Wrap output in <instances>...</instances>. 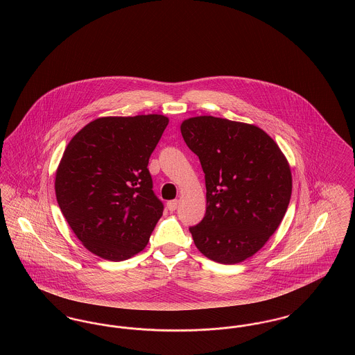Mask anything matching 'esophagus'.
<instances>
[{"mask_svg":"<svg viewBox=\"0 0 355 355\" xmlns=\"http://www.w3.org/2000/svg\"><path fill=\"white\" fill-rule=\"evenodd\" d=\"M177 207H178V200H171L167 202V209L170 212H174L177 209Z\"/></svg>","mask_w":355,"mask_h":355,"instance_id":"34e87169","label":"esophagus"}]
</instances>
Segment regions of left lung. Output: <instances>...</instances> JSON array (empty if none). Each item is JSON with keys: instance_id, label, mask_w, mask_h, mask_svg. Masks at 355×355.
<instances>
[{"instance_id": "obj_1", "label": "left lung", "mask_w": 355, "mask_h": 355, "mask_svg": "<svg viewBox=\"0 0 355 355\" xmlns=\"http://www.w3.org/2000/svg\"><path fill=\"white\" fill-rule=\"evenodd\" d=\"M181 134L205 173L207 212L189 228L194 245L218 263L243 262L266 245L286 214L289 162L254 124L196 116L181 123Z\"/></svg>"}]
</instances>
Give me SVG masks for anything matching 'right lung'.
Here are the masks:
<instances>
[{
  "label": "right lung",
  "instance_id": "right-lung-1",
  "mask_svg": "<svg viewBox=\"0 0 355 355\" xmlns=\"http://www.w3.org/2000/svg\"><path fill=\"white\" fill-rule=\"evenodd\" d=\"M168 117L107 116L69 141L55 173L59 208L85 248L108 261L140 252L164 214L148 159Z\"/></svg>",
  "mask_w": 355,
  "mask_h": 355
}]
</instances>
